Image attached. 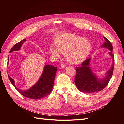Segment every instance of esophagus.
I'll list each match as a JSON object with an SVG mask.
<instances>
[{
    "label": "esophagus",
    "mask_w": 124,
    "mask_h": 124,
    "mask_svg": "<svg viewBox=\"0 0 124 124\" xmlns=\"http://www.w3.org/2000/svg\"><path fill=\"white\" fill-rule=\"evenodd\" d=\"M61 67L62 68H65V67H66V65L65 64H63V63H61Z\"/></svg>",
    "instance_id": "obj_1"
}]
</instances>
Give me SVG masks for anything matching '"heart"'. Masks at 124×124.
I'll list each match as a JSON object with an SVG mask.
<instances>
[{"instance_id":"1","label":"heart","mask_w":124,"mask_h":124,"mask_svg":"<svg viewBox=\"0 0 124 124\" xmlns=\"http://www.w3.org/2000/svg\"><path fill=\"white\" fill-rule=\"evenodd\" d=\"M54 46L50 47L51 53L56 57H59L60 52L65 54L66 58L69 62H80L87 57L91 50V43L85 38L80 36L66 33L56 40Z\"/></svg>"}]
</instances>
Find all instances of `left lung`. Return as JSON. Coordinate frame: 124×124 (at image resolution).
<instances>
[{
  "mask_svg": "<svg viewBox=\"0 0 124 124\" xmlns=\"http://www.w3.org/2000/svg\"><path fill=\"white\" fill-rule=\"evenodd\" d=\"M105 42L101 47L108 48L110 55L113 58V63L111 68L106 72V76L99 79L92 72L89 63L91 58H87L82 63L80 67H76V75L74 83L78 89L83 93H91L102 91L109 82L113 72L114 66V56L112 53L113 46L110 41L104 37Z\"/></svg>",
  "mask_w": 124,
  "mask_h": 124,
  "instance_id": "1",
  "label": "left lung"
}]
</instances>
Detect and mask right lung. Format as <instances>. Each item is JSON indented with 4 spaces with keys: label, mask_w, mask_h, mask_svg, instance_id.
Segmentation results:
<instances>
[{
    "label": "right lung",
    "mask_w": 124,
    "mask_h": 124,
    "mask_svg": "<svg viewBox=\"0 0 124 124\" xmlns=\"http://www.w3.org/2000/svg\"><path fill=\"white\" fill-rule=\"evenodd\" d=\"M26 41V40L24 39L21 41L20 42L16 43L11 49L10 51V53L13 51L20 50L22 45ZM8 63L9 57L8 61ZM57 70V68L56 67L51 65H46L44 67L43 73L38 81L35 85L26 91H23L18 88L15 85L14 81L10 77L9 74L8 77L11 83L22 95L30 99H40L49 95L51 92L54 85Z\"/></svg>",
    "instance_id": "obj_1"
}]
</instances>
